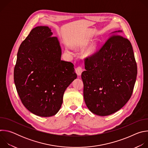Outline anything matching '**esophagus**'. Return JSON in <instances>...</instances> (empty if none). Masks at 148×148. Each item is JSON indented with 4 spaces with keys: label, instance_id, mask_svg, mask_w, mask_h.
Returning <instances> with one entry per match:
<instances>
[{
    "label": "esophagus",
    "instance_id": "1",
    "mask_svg": "<svg viewBox=\"0 0 148 148\" xmlns=\"http://www.w3.org/2000/svg\"><path fill=\"white\" fill-rule=\"evenodd\" d=\"M75 71L78 75H81L82 72V68L81 66H78L75 69Z\"/></svg>",
    "mask_w": 148,
    "mask_h": 148
}]
</instances>
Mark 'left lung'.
Here are the masks:
<instances>
[{
	"instance_id": "8db88e82",
	"label": "left lung",
	"mask_w": 148,
	"mask_h": 148,
	"mask_svg": "<svg viewBox=\"0 0 148 148\" xmlns=\"http://www.w3.org/2000/svg\"><path fill=\"white\" fill-rule=\"evenodd\" d=\"M120 32L122 31L112 33ZM84 64L83 94L90 111L107 116L122 108L132 94L137 75L130 41L112 34L99 49L84 58Z\"/></svg>"
}]
</instances>
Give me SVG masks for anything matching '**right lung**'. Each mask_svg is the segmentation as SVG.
I'll return each instance as SVG.
<instances>
[{
	"label": "right lung",
	"mask_w": 148,
	"mask_h": 148,
	"mask_svg": "<svg viewBox=\"0 0 148 148\" xmlns=\"http://www.w3.org/2000/svg\"><path fill=\"white\" fill-rule=\"evenodd\" d=\"M47 26L32 30L21 43L14 69V81L24 106L42 117L56 115L64 91L77 78L74 64L61 60L58 39Z\"/></svg>",
	"instance_id": "right-lung-1"
}]
</instances>
